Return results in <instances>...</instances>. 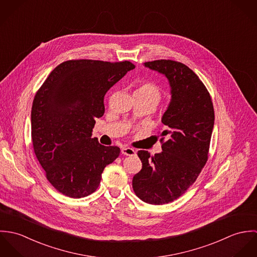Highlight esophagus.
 I'll use <instances>...</instances> for the list:
<instances>
[{"label": "esophagus", "instance_id": "esophagus-1", "mask_svg": "<svg viewBox=\"0 0 257 257\" xmlns=\"http://www.w3.org/2000/svg\"><path fill=\"white\" fill-rule=\"evenodd\" d=\"M121 153L124 155L133 156V155H136V150L131 147H123V148H121Z\"/></svg>", "mask_w": 257, "mask_h": 257}]
</instances>
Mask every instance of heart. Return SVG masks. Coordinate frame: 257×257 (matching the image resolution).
<instances>
[{
  "label": "heart",
  "instance_id": "heart-1",
  "mask_svg": "<svg viewBox=\"0 0 257 257\" xmlns=\"http://www.w3.org/2000/svg\"><path fill=\"white\" fill-rule=\"evenodd\" d=\"M135 93L150 97V98L154 99L156 102H158L161 97V91H160L159 87L151 82H145V83L141 84Z\"/></svg>",
  "mask_w": 257,
  "mask_h": 257
}]
</instances>
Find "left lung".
Returning a JSON list of instances; mask_svg holds the SVG:
<instances>
[{"mask_svg":"<svg viewBox=\"0 0 257 257\" xmlns=\"http://www.w3.org/2000/svg\"><path fill=\"white\" fill-rule=\"evenodd\" d=\"M144 65L167 78L171 99L161 118L162 151L153 156L138 151L143 168L134 176L133 188L144 202L162 205L184 194L205 166L215 112L207 88L183 63L155 60Z\"/></svg>","mask_w":257,"mask_h":257,"instance_id":"1","label":"left lung"}]
</instances>
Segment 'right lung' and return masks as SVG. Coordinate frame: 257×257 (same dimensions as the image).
<instances>
[{
	"label": "right lung",
	"mask_w": 257,
	"mask_h": 257,
	"mask_svg": "<svg viewBox=\"0 0 257 257\" xmlns=\"http://www.w3.org/2000/svg\"><path fill=\"white\" fill-rule=\"evenodd\" d=\"M135 69L130 61L69 60L51 71L32 108V140L46 178L60 193L83 198L97 190L117 147L92 139L96 118L105 112L110 87Z\"/></svg>",
	"instance_id": "1"
}]
</instances>
